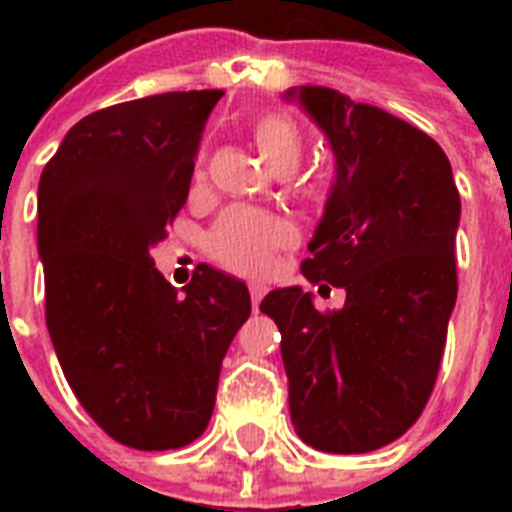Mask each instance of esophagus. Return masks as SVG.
Returning <instances> with one entry per match:
<instances>
[{
  "label": "esophagus",
  "mask_w": 512,
  "mask_h": 512,
  "mask_svg": "<svg viewBox=\"0 0 512 512\" xmlns=\"http://www.w3.org/2000/svg\"><path fill=\"white\" fill-rule=\"evenodd\" d=\"M249 295H252V308H260V300H263L265 295V287L263 284H249Z\"/></svg>",
  "instance_id": "34e87169"
}]
</instances>
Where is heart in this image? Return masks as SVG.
<instances>
[{
  "mask_svg": "<svg viewBox=\"0 0 512 512\" xmlns=\"http://www.w3.org/2000/svg\"><path fill=\"white\" fill-rule=\"evenodd\" d=\"M249 135L263 162L276 175H289L297 170L305 151V135L292 116L281 111H263L249 124ZM204 175L207 172L201 156L196 164V180L201 183ZM289 241H292V228L279 217L263 215L255 209H231L209 231L207 249L228 271L255 276L268 271L273 252L287 247Z\"/></svg>",
  "mask_w": 512,
  "mask_h": 512,
  "instance_id": "b5f03b06",
  "label": "heart"
}]
</instances>
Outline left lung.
<instances>
[{"mask_svg": "<svg viewBox=\"0 0 512 512\" xmlns=\"http://www.w3.org/2000/svg\"><path fill=\"white\" fill-rule=\"evenodd\" d=\"M327 135L335 185L303 276L345 289L340 311L311 292L260 303L281 332L289 414L313 449L364 454L396 441L428 404L457 303L460 191L436 140L329 87L284 92Z\"/></svg>", "mask_w": 512, "mask_h": 512, "instance_id": "1", "label": "left lung"}]
</instances>
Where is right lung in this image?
<instances>
[{"mask_svg":"<svg viewBox=\"0 0 512 512\" xmlns=\"http://www.w3.org/2000/svg\"><path fill=\"white\" fill-rule=\"evenodd\" d=\"M223 90L164 92L76 122L39 180L44 316L68 385L108 436L164 452L199 438L244 281L199 265L177 292L151 249L183 209Z\"/></svg>","mask_w":512,"mask_h":512,"instance_id":"1","label":"right lung"}]
</instances>
